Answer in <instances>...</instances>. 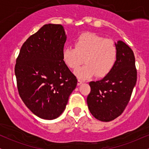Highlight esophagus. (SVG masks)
Instances as JSON below:
<instances>
[{"mask_svg":"<svg viewBox=\"0 0 149 149\" xmlns=\"http://www.w3.org/2000/svg\"><path fill=\"white\" fill-rule=\"evenodd\" d=\"M83 83V80H80V79H78V85H80V84H82Z\"/></svg>","mask_w":149,"mask_h":149,"instance_id":"obj_1","label":"esophagus"}]
</instances>
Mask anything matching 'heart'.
<instances>
[{"mask_svg": "<svg viewBox=\"0 0 149 149\" xmlns=\"http://www.w3.org/2000/svg\"><path fill=\"white\" fill-rule=\"evenodd\" d=\"M74 47H65L62 58L65 64L73 70L83 64L85 58L86 64L75 71L80 78L85 79L96 74L98 77L106 76L116 64L118 49L111 39L85 33L75 40Z\"/></svg>", "mask_w": 149, "mask_h": 149, "instance_id": "heart-1", "label": "heart"}]
</instances>
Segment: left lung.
Returning a JSON list of instances; mask_svg holds the SVG:
<instances>
[{
    "label": "left lung",
    "mask_w": 149,
    "mask_h": 149,
    "mask_svg": "<svg viewBox=\"0 0 149 149\" xmlns=\"http://www.w3.org/2000/svg\"><path fill=\"white\" fill-rule=\"evenodd\" d=\"M116 45L117 59L111 71L103 79L89 83L91 88L87 98L89 110L95 118L104 122L122 114L136 83L134 52L121 40Z\"/></svg>",
    "instance_id": "1"
}]
</instances>
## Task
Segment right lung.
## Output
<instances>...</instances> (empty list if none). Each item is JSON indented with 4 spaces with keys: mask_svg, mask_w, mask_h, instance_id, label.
<instances>
[{
    "mask_svg": "<svg viewBox=\"0 0 149 149\" xmlns=\"http://www.w3.org/2000/svg\"><path fill=\"white\" fill-rule=\"evenodd\" d=\"M66 40L61 24L44 25L24 42L15 73L19 96L40 118L62 113L78 80L62 58Z\"/></svg>",
    "mask_w": 149,
    "mask_h": 149,
    "instance_id": "1",
    "label": "right lung"
}]
</instances>
